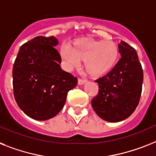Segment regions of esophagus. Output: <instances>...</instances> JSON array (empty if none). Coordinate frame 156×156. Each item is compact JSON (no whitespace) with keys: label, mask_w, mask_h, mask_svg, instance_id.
I'll list each match as a JSON object with an SVG mask.
<instances>
[{"label":"esophagus","mask_w":156,"mask_h":156,"mask_svg":"<svg viewBox=\"0 0 156 156\" xmlns=\"http://www.w3.org/2000/svg\"><path fill=\"white\" fill-rule=\"evenodd\" d=\"M87 82L86 80H82V79H78V84L79 85H83V83H85Z\"/></svg>","instance_id":"obj_1"}]
</instances>
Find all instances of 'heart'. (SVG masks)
I'll list each match as a JSON object with an SVG mask.
<instances>
[{"mask_svg": "<svg viewBox=\"0 0 156 156\" xmlns=\"http://www.w3.org/2000/svg\"><path fill=\"white\" fill-rule=\"evenodd\" d=\"M60 56L64 69L77 68L84 60V69L92 76H101L115 67L119 58V48L112 41L82 38L74 41L72 47L63 46Z\"/></svg>", "mask_w": 156, "mask_h": 156, "instance_id": "heart-1", "label": "heart"}]
</instances>
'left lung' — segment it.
<instances>
[{
    "instance_id": "left-lung-1",
    "label": "left lung",
    "mask_w": 156,
    "mask_h": 156,
    "mask_svg": "<svg viewBox=\"0 0 156 156\" xmlns=\"http://www.w3.org/2000/svg\"><path fill=\"white\" fill-rule=\"evenodd\" d=\"M119 52L121 57L115 67L96 80L99 92L92 100L95 112L112 123L124 120L134 112L140 102L144 80L136 49L121 41Z\"/></svg>"
}]
</instances>
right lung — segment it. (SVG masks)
Instances as JSON below:
<instances>
[{
	"instance_id": "right-lung-1",
	"label": "right lung",
	"mask_w": 156,
	"mask_h": 156,
	"mask_svg": "<svg viewBox=\"0 0 156 156\" xmlns=\"http://www.w3.org/2000/svg\"><path fill=\"white\" fill-rule=\"evenodd\" d=\"M56 37L40 36L19 49L12 69L16 102L28 116L47 120L63 108L67 94L77 85V78L63 70Z\"/></svg>"
}]
</instances>
